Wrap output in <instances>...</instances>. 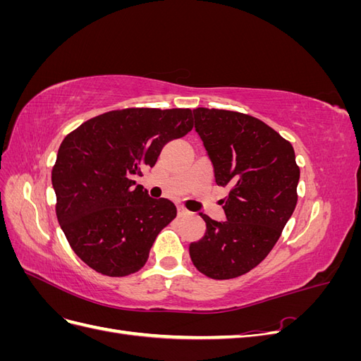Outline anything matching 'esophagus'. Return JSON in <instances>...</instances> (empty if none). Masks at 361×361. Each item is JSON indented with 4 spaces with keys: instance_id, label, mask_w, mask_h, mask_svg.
Returning a JSON list of instances; mask_svg holds the SVG:
<instances>
[{
    "instance_id": "34e87169",
    "label": "esophagus",
    "mask_w": 361,
    "mask_h": 361,
    "mask_svg": "<svg viewBox=\"0 0 361 361\" xmlns=\"http://www.w3.org/2000/svg\"><path fill=\"white\" fill-rule=\"evenodd\" d=\"M178 215L179 216H185V215H190V211L185 209L183 206H178Z\"/></svg>"
}]
</instances>
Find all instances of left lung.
Listing matches in <instances>:
<instances>
[{
    "label": "left lung",
    "mask_w": 361,
    "mask_h": 361,
    "mask_svg": "<svg viewBox=\"0 0 361 361\" xmlns=\"http://www.w3.org/2000/svg\"><path fill=\"white\" fill-rule=\"evenodd\" d=\"M194 120L216 185L231 191L223 200L226 221L200 214L206 233L191 243L190 256L202 274L235 279L279 241L297 206L300 167L289 141L253 116L195 108Z\"/></svg>",
    "instance_id": "left-lung-1"
}]
</instances>
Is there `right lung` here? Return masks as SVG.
Instances as JSON below:
<instances>
[{"mask_svg": "<svg viewBox=\"0 0 361 361\" xmlns=\"http://www.w3.org/2000/svg\"><path fill=\"white\" fill-rule=\"evenodd\" d=\"M191 129L188 108H125L87 120L63 140L52 167L56 212L84 264L108 277L145 267L176 206L149 197L133 176L154 167L162 147Z\"/></svg>", "mask_w": 361, "mask_h": 361, "instance_id": "obj_1", "label": "right lung"}]
</instances>
